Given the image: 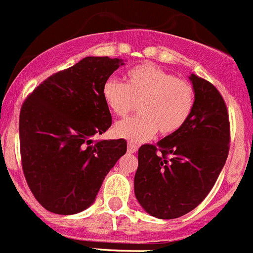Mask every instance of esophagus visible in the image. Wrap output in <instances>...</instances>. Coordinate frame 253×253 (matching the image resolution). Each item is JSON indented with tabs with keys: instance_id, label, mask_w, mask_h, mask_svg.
Instances as JSON below:
<instances>
[{
	"instance_id": "esophagus-1",
	"label": "esophagus",
	"mask_w": 253,
	"mask_h": 253,
	"mask_svg": "<svg viewBox=\"0 0 253 253\" xmlns=\"http://www.w3.org/2000/svg\"><path fill=\"white\" fill-rule=\"evenodd\" d=\"M136 150H138V147H136V145L134 144V143L129 142L128 143V153H135Z\"/></svg>"
}]
</instances>
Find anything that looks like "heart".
Wrapping results in <instances>:
<instances>
[{"instance_id":"b5f03b06","label":"heart","mask_w":253,"mask_h":253,"mask_svg":"<svg viewBox=\"0 0 253 253\" xmlns=\"http://www.w3.org/2000/svg\"><path fill=\"white\" fill-rule=\"evenodd\" d=\"M103 99L117 117H126L138 104L139 115L117 123L115 136L140 143L157 131L172 135L184 126L194 108L189 83L153 64H142L125 74V84L110 79L103 86Z\"/></svg>"}]
</instances>
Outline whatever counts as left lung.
I'll list each match as a JSON object with an SVG mask.
<instances>
[{
  "instance_id": "8db88e82",
  "label": "left lung",
  "mask_w": 253,
  "mask_h": 253,
  "mask_svg": "<svg viewBox=\"0 0 253 253\" xmlns=\"http://www.w3.org/2000/svg\"><path fill=\"white\" fill-rule=\"evenodd\" d=\"M194 108L180 130L139 148L134 193L150 216L173 219L207 197L228 155L229 122L218 90L189 75Z\"/></svg>"
}]
</instances>
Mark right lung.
<instances>
[{
    "label": "right lung",
    "mask_w": 253,
    "mask_h": 253,
    "mask_svg": "<svg viewBox=\"0 0 253 253\" xmlns=\"http://www.w3.org/2000/svg\"><path fill=\"white\" fill-rule=\"evenodd\" d=\"M123 59L87 56L51 75L20 113L22 169L35 198L56 214H76L94 203L104 178L126 152L124 139L92 136L110 128L103 86Z\"/></svg>",
    "instance_id": "obj_1"
}]
</instances>
